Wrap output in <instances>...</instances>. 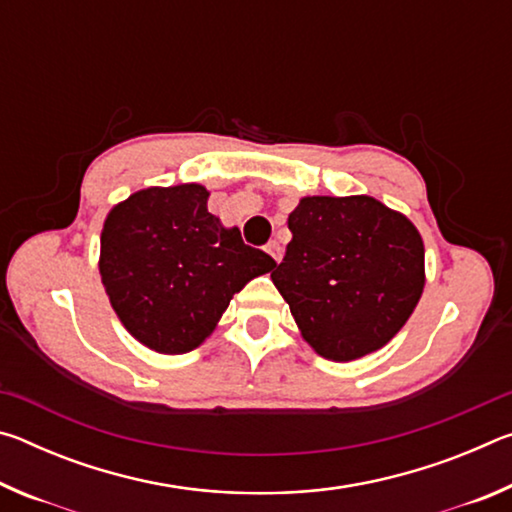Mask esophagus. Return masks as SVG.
I'll list each match as a JSON object with an SVG mask.
<instances>
[{"mask_svg":"<svg viewBox=\"0 0 512 512\" xmlns=\"http://www.w3.org/2000/svg\"><path fill=\"white\" fill-rule=\"evenodd\" d=\"M266 253L271 255L277 264H280V259H282V246L277 244V241H268V244H266Z\"/></svg>","mask_w":512,"mask_h":512,"instance_id":"obj_1","label":"esophagus"}]
</instances>
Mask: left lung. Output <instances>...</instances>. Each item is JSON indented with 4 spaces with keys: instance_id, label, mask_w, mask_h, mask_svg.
<instances>
[{
    "instance_id": "left-lung-1",
    "label": "left lung",
    "mask_w": 512,
    "mask_h": 512,
    "mask_svg": "<svg viewBox=\"0 0 512 512\" xmlns=\"http://www.w3.org/2000/svg\"><path fill=\"white\" fill-rule=\"evenodd\" d=\"M271 280L311 348L354 361L400 332L424 289L415 225L372 196H305Z\"/></svg>"
}]
</instances>
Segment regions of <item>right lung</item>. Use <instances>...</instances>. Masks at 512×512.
Segmentation results:
<instances>
[{
  "label": "right lung",
  "mask_w": 512,
  "mask_h": 512,
  "mask_svg": "<svg viewBox=\"0 0 512 512\" xmlns=\"http://www.w3.org/2000/svg\"><path fill=\"white\" fill-rule=\"evenodd\" d=\"M203 185L140 189L101 230L99 273L121 325L146 348L185 354L214 332L230 300L275 259L207 212Z\"/></svg>",
  "instance_id": "right-lung-1"
}]
</instances>
